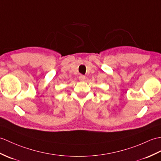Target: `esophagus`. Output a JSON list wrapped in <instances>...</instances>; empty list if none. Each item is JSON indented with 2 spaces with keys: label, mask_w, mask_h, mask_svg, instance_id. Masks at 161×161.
Returning <instances> with one entry per match:
<instances>
[{
  "label": "esophagus",
  "mask_w": 161,
  "mask_h": 161,
  "mask_svg": "<svg viewBox=\"0 0 161 161\" xmlns=\"http://www.w3.org/2000/svg\"><path fill=\"white\" fill-rule=\"evenodd\" d=\"M79 80L81 81H84L86 80V77L84 75H80L79 77Z\"/></svg>",
  "instance_id": "obj_1"
}]
</instances>
